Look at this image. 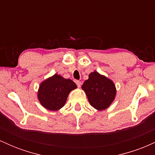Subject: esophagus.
Wrapping results in <instances>:
<instances>
[{"mask_svg":"<svg viewBox=\"0 0 155 155\" xmlns=\"http://www.w3.org/2000/svg\"><path fill=\"white\" fill-rule=\"evenodd\" d=\"M76 85H77L78 87H81V81H79V80H76Z\"/></svg>","mask_w":155,"mask_h":155,"instance_id":"obj_1","label":"esophagus"}]
</instances>
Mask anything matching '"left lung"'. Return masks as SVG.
<instances>
[{
	"instance_id": "8db88e82",
	"label": "left lung",
	"mask_w": 155,
	"mask_h": 155,
	"mask_svg": "<svg viewBox=\"0 0 155 155\" xmlns=\"http://www.w3.org/2000/svg\"><path fill=\"white\" fill-rule=\"evenodd\" d=\"M89 102L95 109L105 110L113 102L116 96V87L113 81L97 71L92 72L81 87Z\"/></svg>"
}]
</instances>
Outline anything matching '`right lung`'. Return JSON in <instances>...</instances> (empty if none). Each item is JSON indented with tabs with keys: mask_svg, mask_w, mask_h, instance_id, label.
Here are the masks:
<instances>
[{
	"mask_svg": "<svg viewBox=\"0 0 155 155\" xmlns=\"http://www.w3.org/2000/svg\"><path fill=\"white\" fill-rule=\"evenodd\" d=\"M76 87L77 86L71 79H64L55 74L40 84L38 101L47 109L58 111L64 106L70 92Z\"/></svg>",
	"mask_w": 155,
	"mask_h": 155,
	"instance_id": "obj_1",
	"label": "right lung"
}]
</instances>
